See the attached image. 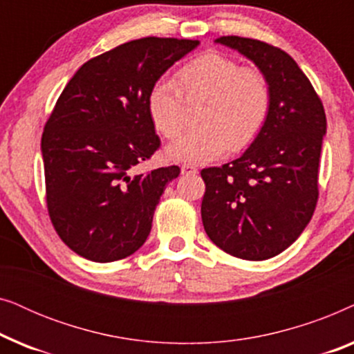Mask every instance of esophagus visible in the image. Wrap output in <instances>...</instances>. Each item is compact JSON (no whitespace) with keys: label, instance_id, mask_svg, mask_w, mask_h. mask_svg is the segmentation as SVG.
I'll use <instances>...</instances> for the list:
<instances>
[{"label":"esophagus","instance_id":"1","mask_svg":"<svg viewBox=\"0 0 354 354\" xmlns=\"http://www.w3.org/2000/svg\"><path fill=\"white\" fill-rule=\"evenodd\" d=\"M182 174L183 176H190V174H196L198 169L196 166H193V164H182Z\"/></svg>","mask_w":354,"mask_h":354}]
</instances>
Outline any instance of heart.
Listing matches in <instances>:
<instances>
[{
	"instance_id": "heart-1",
	"label": "heart",
	"mask_w": 354,
	"mask_h": 354,
	"mask_svg": "<svg viewBox=\"0 0 354 354\" xmlns=\"http://www.w3.org/2000/svg\"><path fill=\"white\" fill-rule=\"evenodd\" d=\"M183 95L206 98L200 127L167 147L169 156L185 162H207L227 149L248 148L268 122L272 103L270 84L259 69L241 67L221 53H203L178 69L176 80L161 79L149 90V118L166 138H176L183 129Z\"/></svg>"
}]
</instances>
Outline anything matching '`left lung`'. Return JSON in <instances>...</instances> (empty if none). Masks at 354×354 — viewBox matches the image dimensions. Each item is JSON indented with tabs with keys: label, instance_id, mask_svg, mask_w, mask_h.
Instances as JSON below:
<instances>
[{
	"label": "left lung",
	"instance_id": "1",
	"mask_svg": "<svg viewBox=\"0 0 354 354\" xmlns=\"http://www.w3.org/2000/svg\"><path fill=\"white\" fill-rule=\"evenodd\" d=\"M216 43L254 62L268 77L272 103L264 129L240 158L201 171V219L225 253L264 261L287 250L316 209L326 111L308 77L280 48L235 35Z\"/></svg>",
	"mask_w": 354,
	"mask_h": 354
}]
</instances>
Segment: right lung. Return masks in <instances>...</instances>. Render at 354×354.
<instances>
[{"label":"right lung","instance_id":"obj_1","mask_svg":"<svg viewBox=\"0 0 354 354\" xmlns=\"http://www.w3.org/2000/svg\"><path fill=\"white\" fill-rule=\"evenodd\" d=\"M198 40L147 37L86 61L62 90L41 137L46 206L82 258L113 263L147 241L178 166L137 174L159 148L148 93Z\"/></svg>","mask_w":354,"mask_h":354}]
</instances>
